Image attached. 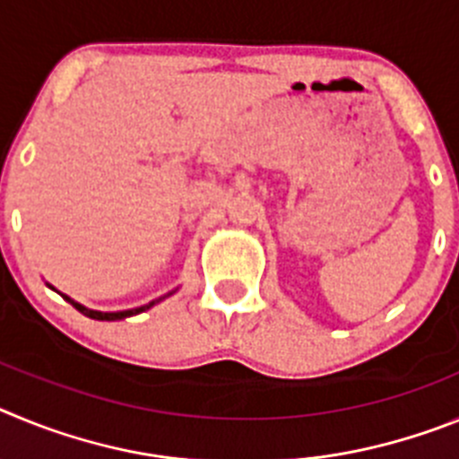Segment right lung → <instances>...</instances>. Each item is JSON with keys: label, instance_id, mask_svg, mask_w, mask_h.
Listing matches in <instances>:
<instances>
[{"label": "right lung", "instance_id": "add662e5", "mask_svg": "<svg viewBox=\"0 0 459 459\" xmlns=\"http://www.w3.org/2000/svg\"><path fill=\"white\" fill-rule=\"evenodd\" d=\"M64 299H66V301L71 303V306H75V307H78V310L82 312V315H87V317H91V319H100V322H115V319L131 317V315H137V312H144V310H149V307H152L153 303H156V301H152V303H149V306L135 307V310H124V312H99V310H89V307H84V306H80V303L71 301V299H68V296H64Z\"/></svg>", "mask_w": 459, "mask_h": 459}]
</instances>
